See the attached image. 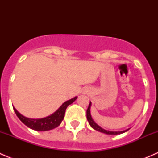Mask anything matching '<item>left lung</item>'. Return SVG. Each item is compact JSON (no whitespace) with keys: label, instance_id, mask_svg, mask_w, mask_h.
Wrapping results in <instances>:
<instances>
[{"label":"left lung","instance_id":"8db88e82","mask_svg":"<svg viewBox=\"0 0 158 158\" xmlns=\"http://www.w3.org/2000/svg\"><path fill=\"white\" fill-rule=\"evenodd\" d=\"M91 106H92V103H91V102H90V103H89V105L88 109H87V111H86V118H87V120H88L89 125H90V126L92 127V128H93V129H95V130L98 131L102 132V133L106 134V135H120V134L125 133V131H128V129H129L128 128V129H127V130L122 131H111L105 130V129H103L102 128H101V127H100L99 125H98L96 123H95V122H94V120H93V119H92V116H91V113H90Z\"/></svg>","mask_w":158,"mask_h":158}]
</instances>
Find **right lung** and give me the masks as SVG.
Wrapping results in <instances>:
<instances>
[{
  "label": "right lung",
  "instance_id": "obj_1",
  "mask_svg": "<svg viewBox=\"0 0 158 158\" xmlns=\"http://www.w3.org/2000/svg\"><path fill=\"white\" fill-rule=\"evenodd\" d=\"M77 98V96L74 97L72 99L68 100V101L65 102L54 113H52L50 115L47 116V117L44 118H29L24 117L23 115H22L20 112L17 111V109L14 107V110L15 111L16 114L18 117V118L25 125L28 127V128L33 129L35 131H49L52 130V129L56 128L59 125H60V123L62 122V121L64 118L65 112H66V109L69 105H71L72 103L74 101H76V99Z\"/></svg>",
  "mask_w": 158,
  "mask_h": 158
}]
</instances>
